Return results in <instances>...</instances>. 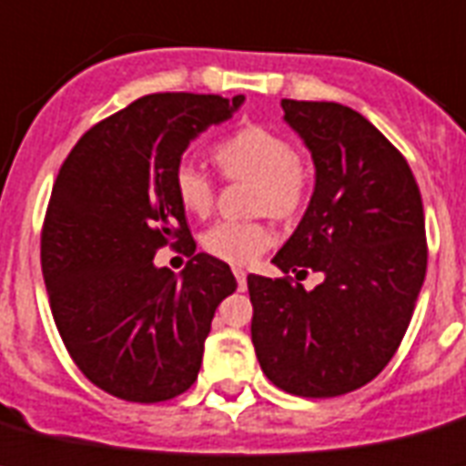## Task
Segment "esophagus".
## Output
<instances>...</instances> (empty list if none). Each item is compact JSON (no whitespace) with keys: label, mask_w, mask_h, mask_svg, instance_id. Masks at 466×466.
Wrapping results in <instances>:
<instances>
[{"label":"esophagus","mask_w":466,"mask_h":466,"mask_svg":"<svg viewBox=\"0 0 466 466\" xmlns=\"http://www.w3.org/2000/svg\"><path fill=\"white\" fill-rule=\"evenodd\" d=\"M233 273H236L238 289H240V292H245V289H248V273L242 271V268H233Z\"/></svg>","instance_id":"obj_1"}]
</instances>
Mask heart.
Wrapping results in <instances>:
<instances>
[{
    "mask_svg": "<svg viewBox=\"0 0 466 466\" xmlns=\"http://www.w3.org/2000/svg\"><path fill=\"white\" fill-rule=\"evenodd\" d=\"M218 167L230 178H242L259 186L257 209L273 217H292L304 202L306 169L292 141L261 125H249L221 141L214 150ZM178 202L190 214L212 209L214 186L205 172L184 162L174 174ZM273 230L264 224L218 221L202 236L209 254L228 264H249L273 245Z\"/></svg>",
    "mask_w": 466,
    "mask_h": 466,
    "instance_id": "heart-1",
    "label": "heart"
}]
</instances>
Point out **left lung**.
Returning <instances> with one entry per match:
<instances>
[{"label": "left lung", "instance_id": "8db88e82", "mask_svg": "<svg viewBox=\"0 0 466 466\" xmlns=\"http://www.w3.org/2000/svg\"><path fill=\"white\" fill-rule=\"evenodd\" d=\"M282 119L304 141L316 186L278 249L282 273H323L304 289L248 276L252 344L282 391L329 399L375 380L410 325L427 273L424 207L410 167L375 125L328 101L285 98Z\"/></svg>", "mask_w": 466, "mask_h": 466}]
</instances>
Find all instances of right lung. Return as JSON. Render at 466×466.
Listing matches in <instances>:
<instances>
[{
  "mask_svg": "<svg viewBox=\"0 0 466 466\" xmlns=\"http://www.w3.org/2000/svg\"><path fill=\"white\" fill-rule=\"evenodd\" d=\"M245 96L150 94L91 127L63 162L42 230V273L67 353L91 384L131 403L190 389L217 306L236 292L228 264L195 254L181 276L155 266L188 245L174 188L181 155Z\"/></svg>",
  "mask_w": 466,
  "mask_h": 466,
  "instance_id": "add662e5",
  "label": "right lung"
}]
</instances>
